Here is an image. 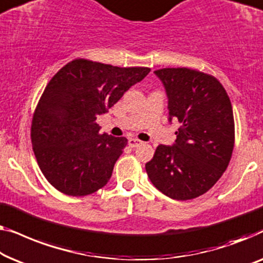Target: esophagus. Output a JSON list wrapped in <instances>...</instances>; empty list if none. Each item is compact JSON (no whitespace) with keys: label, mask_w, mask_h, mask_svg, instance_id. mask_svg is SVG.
Instances as JSON below:
<instances>
[{"label":"esophagus","mask_w":263,"mask_h":263,"mask_svg":"<svg viewBox=\"0 0 263 263\" xmlns=\"http://www.w3.org/2000/svg\"><path fill=\"white\" fill-rule=\"evenodd\" d=\"M143 142H140L139 139H135V138H131L128 139V145H130L131 147H137L138 145H140Z\"/></svg>","instance_id":"esophagus-1"}]
</instances>
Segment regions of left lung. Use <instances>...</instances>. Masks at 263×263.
Returning a JSON list of instances; mask_svg holds the SVG:
<instances>
[{
    "label": "left lung",
    "instance_id": "8db88e82",
    "mask_svg": "<svg viewBox=\"0 0 263 263\" xmlns=\"http://www.w3.org/2000/svg\"><path fill=\"white\" fill-rule=\"evenodd\" d=\"M168 95L169 121L177 119L173 146L158 145L145 164L155 187L175 200L211 190L231 160L235 121L227 90L216 77L188 68L155 70Z\"/></svg>",
    "mask_w": 263,
    "mask_h": 263
}]
</instances>
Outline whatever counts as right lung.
I'll return each instance as SVG.
<instances>
[{
	"label": "right lung",
	"mask_w": 263,
	"mask_h": 263,
	"mask_svg": "<svg viewBox=\"0 0 263 263\" xmlns=\"http://www.w3.org/2000/svg\"><path fill=\"white\" fill-rule=\"evenodd\" d=\"M149 72L79 58L51 79L33 114L31 139L40 170L57 191L84 197L108 182L127 139L100 135L95 120Z\"/></svg>",
	"instance_id": "right-lung-1"
}]
</instances>
